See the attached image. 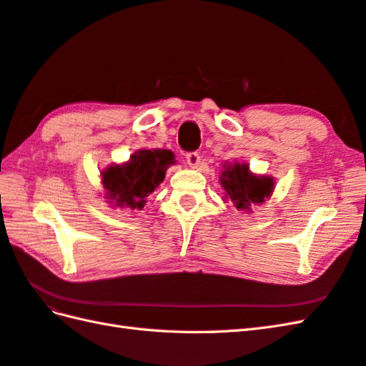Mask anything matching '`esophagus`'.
I'll return each mask as SVG.
<instances>
[{"label":"esophagus","mask_w":366,"mask_h":366,"mask_svg":"<svg viewBox=\"0 0 366 366\" xmlns=\"http://www.w3.org/2000/svg\"><path fill=\"white\" fill-rule=\"evenodd\" d=\"M186 162H188V164L191 166V167H199V164H200V155L197 154V152H188L186 154Z\"/></svg>","instance_id":"esophagus-1"}]
</instances>
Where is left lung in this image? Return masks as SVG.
Listing matches in <instances>:
<instances>
[{"label": "left lung", "instance_id": "obj_1", "mask_svg": "<svg viewBox=\"0 0 366 366\" xmlns=\"http://www.w3.org/2000/svg\"><path fill=\"white\" fill-rule=\"evenodd\" d=\"M220 184L225 189V197L236 204L239 211H252V204L264 203L273 192L274 180L272 177H259L250 172L247 163L224 164Z\"/></svg>", "mask_w": 366, "mask_h": 366}]
</instances>
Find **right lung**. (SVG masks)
<instances>
[{"label":"right lung","mask_w":366,"mask_h":366,"mask_svg":"<svg viewBox=\"0 0 366 366\" xmlns=\"http://www.w3.org/2000/svg\"><path fill=\"white\" fill-rule=\"evenodd\" d=\"M175 164L171 150L141 149L127 163L113 164L101 172L107 203L113 207L144 208L147 197L163 183L167 167Z\"/></svg>","instance_id":"add662e5"}]
</instances>
